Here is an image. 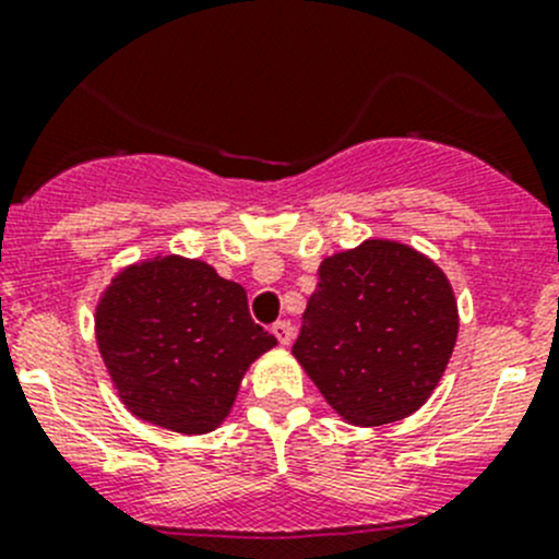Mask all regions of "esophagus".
Here are the masks:
<instances>
[{
	"instance_id": "obj_1",
	"label": "esophagus",
	"mask_w": 559,
	"mask_h": 559,
	"mask_svg": "<svg viewBox=\"0 0 559 559\" xmlns=\"http://www.w3.org/2000/svg\"><path fill=\"white\" fill-rule=\"evenodd\" d=\"M273 335L278 337L281 346H289L292 337H295V326H292V321H275Z\"/></svg>"
}]
</instances>
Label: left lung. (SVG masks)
I'll return each mask as SVG.
<instances>
[{"mask_svg":"<svg viewBox=\"0 0 559 559\" xmlns=\"http://www.w3.org/2000/svg\"><path fill=\"white\" fill-rule=\"evenodd\" d=\"M456 332L447 273L397 240H365L319 264L292 354L343 421L381 427L430 400Z\"/></svg>","mask_w":559,"mask_h":559,"instance_id":"8db88e82","label":"left lung"}]
</instances>
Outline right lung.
<instances>
[{
    "label": "right lung",
    "mask_w": 559,
    "mask_h": 559,
    "mask_svg": "<svg viewBox=\"0 0 559 559\" xmlns=\"http://www.w3.org/2000/svg\"><path fill=\"white\" fill-rule=\"evenodd\" d=\"M94 332L129 414L183 436L216 430L253 359L278 343L253 324L243 286L178 253L118 270Z\"/></svg>",
    "instance_id": "add662e5"
}]
</instances>
